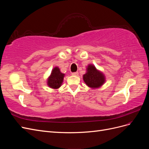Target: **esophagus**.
I'll list each match as a JSON object with an SVG mask.
<instances>
[{
	"instance_id": "1",
	"label": "esophagus",
	"mask_w": 149,
	"mask_h": 149,
	"mask_svg": "<svg viewBox=\"0 0 149 149\" xmlns=\"http://www.w3.org/2000/svg\"><path fill=\"white\" fill-rule=\"evenodd\" d=\"M78 72H73V73H72V75L73 76H78Z\"/></svg>"
}]
</instances>
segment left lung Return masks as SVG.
Wrapping results in <instances>:
<instances>
[{"instance_id":"1","label":"left lung","mask_w":149,"mask_h":149,"mask_svg":"<svg viewBox=\"0 0 149 149\" xmlns=\"http://www.w3.org/2000/svg\"><path fill=\"white\" fill-rule=\"evenodd\" d=\"M83 80L89 87L97 88L100 87L105 82V77L95 66L89 65L87 68V73L83 75Z\"/></svg>"}]
</instances>
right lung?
I'll return each mask as SVG.
<instances>
[{"instance_id":"add662e5","label":"right lung","mask_w":149,"mask_h":149,"mask_svg":"<svg viewBox=\"0 0 149 149\" xmlns=\"http://www.w3.org/2000/svg\"><path fill=\"white\" fill-rule=\"evenodd\" d=\"M65 74L60 72L58 67H55L52 71L51 75L48 79V85L49 87L53 89H57L61 86L63 81Z\"/></svg>"}]
</instances>
